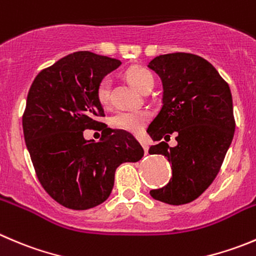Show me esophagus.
I'll return each mask as SVG.
<instances>
[{"mask_svg": "<svg viewBox=\"0 0 256 256\" xmlns=\"http://www.w3.org/2000/svg\"><path fill=\"white\" fill-rule=\"evenodd\" d=\"M142 148H144V151H145V154H148V144L142 142Z\"/></svg>", "mask_w": 256, "mask_h": 256, "instance_id": "34e87169", "label": "esophagus"}]
</instances>
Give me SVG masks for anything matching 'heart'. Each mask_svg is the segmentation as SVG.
<instances>
[{
	"label": "heart",
	"instance_id": "1",
	"mask_svg": "<svg viewBox=\"0 0 256 256\" xmlns=\"http://www.w3.org/2000/svg\"><path fill=\"white\" fill-rule=\"evenodd\" d=\"M126 78L140 92L150 88H152L154 86L152 74L148 68H140V66L128 68V72H126ZM98 98L102 105H106L110 100V78H104L98 84ZM148 120V112L142 110H121L118 111L111 118V121H112L116 128L130 131V132H138Z\"/></svg>",
	"mask_w": 256,
	"mask_h": 256
}]
</instances>
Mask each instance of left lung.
Listing matches in <instances>:
<instances>
[{"label": "left lung", "mask_w": 256, "mask_h": 256, "mask_svg": "<svg viewBox=\"0 0 256 256\" xmlns=\"http://www.w3.org/2000/svg\"><path fill=\"white\" fill-rule=\"evenodd\" d=\"M148 68L162 82V106L148 134L154 141L164 140L148 154L166 156L172 168L168 185L150 195L170 205L188 204L212 185L234 138L232 91L216 68L196 54H160ZM170 133L178 141L174 148L166 142Z\"/></svg>", "instance_id": "left-lung-1"}]
</instances>
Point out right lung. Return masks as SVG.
I'll use <instances>...</instances> for the list:
<instances>
[{
    "label": "right lung",
    "instance_id": "right-lung-1",
    "mask_svg": "<svg viewBox=\"0 0 256 256\" xmlns=\"http://www.w3.org/2000/svg\"><path fill=\"white\" fill-rule=\"evenodd\" d=\"M120 60L78 51L42 70L32 82L22 118L34 171L47 194L62 206L86 210L111 194L115 171L144 156L138 141L122 130L104 128L100 142L84 131L104 125L98 86Z\"/></svg>",
    "mask_w": 256,
    "mask_h": 256
}]
</instances>
